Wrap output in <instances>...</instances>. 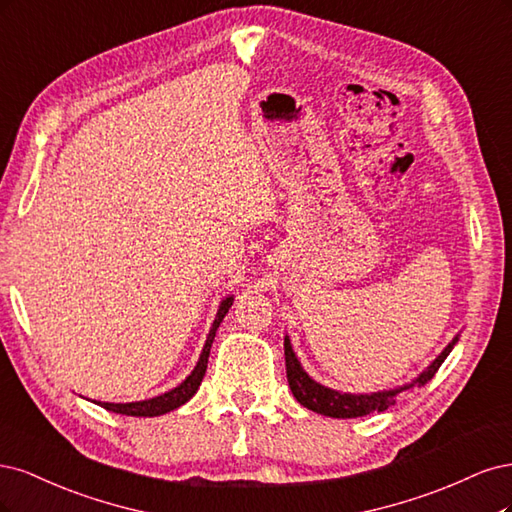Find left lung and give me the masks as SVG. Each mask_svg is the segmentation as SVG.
<instances>
[{"label":"left lung","mask_w":512,"mask_h":512,"mask_svg":"<svg viewBox=\"0 0 512 512\" xmlns=\"http://www.w3.org/2000/svg\"><path fill=\"white\" fill-rule=\"evenodd\" d=\"M457 342V338L444 349L434 361L432 366L427 368L415 383L404 385L400 389H391V391H378V393H340L334 389H327L319 383L312 381V378L302 370L298 357H295L289 338H285V366H287V381L289 387L293 391V398L298 400L302 406H306L308 410H315L319 415L325 417H334V419H355V417H364L370 415V412H383L387 410L391 404H395V395L415 387V385H425L427 381H432L434 374L438 372V368L442 366V361L447 359V355L451 353L453 344Z\"/></svg>","instance_id":"1"}]
</instances>
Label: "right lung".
<instances>
[{"mask_svg": "<svg viewBox=\"0 0 512 512\" xmlns=\"http://www.w3.org/2000/svg\"><path fill=\"white\" fill-rule=\"evenodd\" d=\"M232 300L234 298H227L221 302L219 306V312H217V319H214L212 323V329L210 334L206 338V344H204V351L200 355V361H197L195 370L185 378L183 383H180L178 387H174L172 391L163 393V395H157V398L153 400H144V402H129V404H110V402H97L102 404V408L110 410V412H117V415H127V417H157V415H163V412H170L178 406H183L185 402H189L197 387L202 385V378L206 374V368H208V355H210V346H212V340L214 336H217V329L223 321V317L227 315L229 306H232Z\"/></svg>", "mask_w": 512, "mask_h": 512, "instance_id": "obj_1", "label": "right lung"}]
</instances>
